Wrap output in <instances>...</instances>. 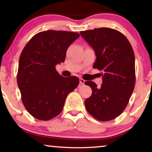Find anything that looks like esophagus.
Instances as JSON below:
<instances>
[{
  "instance_id": "1",
  "label": "esophagus",
  "mask_w": 152,
  "mask_h": 152,
  "mask_svg": "<svg viewBox=\"0 0 152 152\" xmlns=\"http://www.w3.org/2000/svg\"><path fill=\"white\" fill-rule=\"evenodd\" d=\"M79 80H80V83L81 84H84V82H85V80H83L82 78H80Z\"/></svg>"
}]
</instances>
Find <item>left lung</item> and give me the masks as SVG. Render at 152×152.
Returning <instances> with one entry per match:
<instances>
[{
    "label": "left lung",
    "mask_w": 152,
    "mask_h": 152,
    "mask_svg": "<svg viewBox=\"0 0 152 152\" xmlns=\"http://www.w3.org/2000/svg\"><path fill=\"white\" fill-rule=\"evenodd\" d=\"M93 48L96 61L93 68L102 71V84H84L92 88V95L85 100L90 114L101 121L119 117L127 107L135 84V55L127 37L119 31L107 27L80 31Z\"/></svg>",
    "instance_id": "left-lung-1"
}]
</instances>
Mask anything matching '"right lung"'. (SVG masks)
<instances>
[{"mask_svg":"<svg viewBox=\"0 0 152 152\" xmlns=\"http://www.w3.org/2000/svg\"><path fill=\"white\" fill-rule=\"evenodd\" d=\"M80 34L48 30L35 35L20 53L17 84L25 109L35 119L48 121L63 110L68 94L79 84L76 76L63 77L56 69Z\"/></svg>","mask_w":152,"mask_h":152,"instance_id":"obj_1","label":"right lung"}]
</instances>
